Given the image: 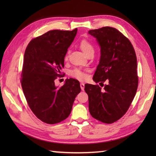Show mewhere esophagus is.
I'll return each mask as SVG.
<instances>
[{"mask_svg":"<svg viewBox=\"0 0 156 156\" xmlns=\"http://www.w3.org/2000/svg\"><path fill=\"white\" fill-rule=\"evenodd\" d=\"M80 88L82 90L84 89V83H80Z\"/></svg>","mask_w":156,"mask_h":156,"instance_id":"34e87169","label":"esophagus"}]
</instances>
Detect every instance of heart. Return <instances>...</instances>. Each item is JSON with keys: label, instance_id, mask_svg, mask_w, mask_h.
<instances>
[{"label": "heart", "instance_id": "obj_1", "mask_svg": "<svg viewBox=\"0 0 156 156\" xmlns=\"http://www.w3.org/2000/svg\"><path fill=\"white\" fill-rule=\"evenodd\" d=\"M80 48L86 55H87L88 53L94 51L93 46H92L88 41L85 40V39L81 41V42L80 43ZM70 75L72 77L78 79L79 80H85L86 78H87V75H86L85 73L78 69H75L74 70H72L70 72Z\"/></svg>", "mask_w": 156, "mask_h": 156}]
</instances>
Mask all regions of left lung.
Masks as SVG:
<instances>
[{"instance_id": "1", "label": "left lung", "mask_w": 156, "mask_h": 156, "mask_svg": "<svg viewBox=\"0 0 156 156\" xmlns=\"http://www.w3.org/2000/svg\"><path fill=\"white\" fill-rule=\"evenodd\" d=\"M88 34L96 38L101 58L93 80L98 85L86 84L88 108L92 117L105 123L121 119L130 107L138 87L137 57L130 41L117 29L105 27ZM108 84L104 85V82Z\"/></svg>"}]
</instances>
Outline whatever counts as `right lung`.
Wrapping results in <instances>:
<instances>
[{"mask_svg":"<svg viewBox=\"0 0 156 156\" xmlns=\"http://www.w3.org/2000/svg\"><path fill=\"white\" fill-rule=\"evenodd\" d=\"M77 31H49L33 39L26 48L23 91L32 112L45 123L55 124L67 118L81 91L76 79H66L61 87H56L54 82L61 76L65 55Z\"/></svg>","mask_w":156,"mask_h":156,"instance_id":"right-lung-1","label":"right lung"}]
</instances>
